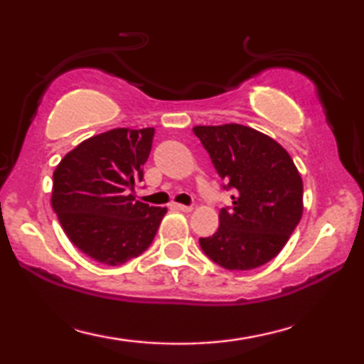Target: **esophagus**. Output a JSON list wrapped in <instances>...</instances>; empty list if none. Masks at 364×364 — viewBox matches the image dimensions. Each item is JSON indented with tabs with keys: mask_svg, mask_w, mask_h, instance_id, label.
<instances>
[{
	"mask_svg": "<svg viewBox=\"0 0 364 364\" xmlns=\"http://www.w3.org/2000/svg\"><path fill=\"white\" fill-rule=\"evenodd\" d=\"M173 208H177V210H182V212H192V205H182V203H172Z\"/></svg>",
	"mask_w": 364,
	"mask_h": 364,
	"instance_id": "1",
	"label": "esophagus"
}]
</instances>
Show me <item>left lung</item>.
Masks as SVG:
<instances>
[{
    "mask_svg": "<svg viewBox=\"0 0 364 364\" xmlns=\"http://www.w3.org/2000/svg\"><path fill=\"white\" fill-rule=\"evenodd\" d=\"M232 205L220 225L200 238L203 253L225 270H252L275 258L303 213V182L290 154L277 141L240 124L197 126Z\"/></svg>",
    "mask_w": 364,
    "mask_h": 364,
    "instance_id": "8db88e82",
    "label": "left lung"
}]
</instances>
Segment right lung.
Listing matches in <instances>:
<instances>
[{
  "mask_svg": "<svg viewBox=\"0 0 364 364\" xmlns=\"http://www.w3.org/2000/svg\"><path fill=\"white\" fill-rule=\"evenodd\" d=\"M154 127L112 129L66 154L53 173V210L82 253L122 265L146 252L167 208L136 200Z\"/></svg>",
  "mask_w": 364,
  "mask_h": 364,
  "instance_id": "right-lung-1",
  "label": "right lung"
}]
</instances>
